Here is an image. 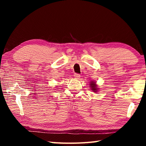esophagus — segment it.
I'll return each instance as SVG.
<instances>
[{
	"instance_id": "1",
	"label": "esophagus",
	"mask_w": 146,
	"mask_h": 146,
	"mask_svg": "<svg viewBox=\"0 0 146 146\" xmlns=\"http://www.w3.org/2000/svg\"><path fill=\"white\" fill-rule=\"evenodd\" d=\"M74 77H75L76 79H79L80 77V75H79V74L75 73V74H74Z\"/></svg>"
}]
</instances>
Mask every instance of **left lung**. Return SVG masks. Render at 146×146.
Wrapping results in <instances>:
<instances>
[{
	"mask_svg": "<svg viewBox=\"0 0 146 146\" xmlns=\"http://www.w3.org/2000/svg\"><path fill=\"white\" fill-rule=\"evenodd\" d=\"M90 88L91 90H92L93 92H97L98 91V88H97V85L96 84V82H94L93 81L92 82H90Z\"/></svg>",
	"mask_w": 146,
	"mask_h": 146,
	"instance_id": "1",
	"label": "left lung"
}]
</instances>
